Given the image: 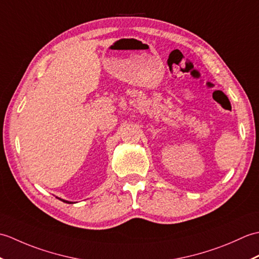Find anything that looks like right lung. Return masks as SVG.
Returning <instances> with one entry per match:
<instances>
[{"instance_id":"obj_1","label":"right lung","mask_w":259,"mask_h":259,"mask_svg":"<svg viewBox=\"0 0 259 259\" xmlns=\"http://www.w3.org/2000/svg\"><path fill=\"white\" fill-rule=\"evenodd\" d=\"M59 199H60V198H59ZM60 200H62L63 202H68V203H73V202H71V201H67V200H63V199H60Z\"/></svg>"}]
</instances>
